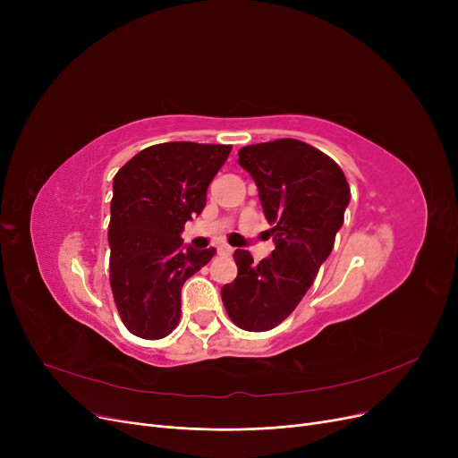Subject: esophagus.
I'll return each mask as SVG.
<instances>
[{
    "mask_svg": "<svg viewBox=\"0 0 458 458\" xmlns=\"http://www.w3.org/2000/svg\"><path fill=\"white\" fill-rule=\"evenodd\" d=\"M216 252L223 254V256H230L233 250H232V247H228V245H219V247H216Z\"/></svg>",
    "mask_w": 458,
    "mask_h": 458,
    "instance_id": "34e87169",
    "label": "esophagus"
}]
</instances>
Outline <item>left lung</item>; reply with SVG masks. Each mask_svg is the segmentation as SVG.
Listing matches in <instances>:
<instances>
[{"label":"left lung","instance_id":"1","mask_svg":"<svg viewBox=\"0 0 458 458\" xmlns=\"http://www.w3.org/2000/svg\"><path fill=\"white\" fill-rule=\"evenodd\" d=\"M239 165L252 176L275 250L254 263L237 249V276L221 290L230 319L243 330L280 325L314 284L344 226L351 200L345 174L334 159L297 139L250 144Z\"/></svg>","mask_w":458,"mask_h":458}]
</instances>
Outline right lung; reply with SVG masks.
Instances as JSON below:
<instances>
[{"label": "right lung", "instance_id": "right-lung-1", "mask_svg": "<svg viewBox=\"0 0 458 458\" xmlns=\"http://www.w3.org/2000/svg\"><path fill=\"white\" fill-rule=\"evenodd\" d=\"M230 144L163 142L133 156L113 180L109 280L120 319L144 340L171 334L182 314V285L215 249L183 245V225L200 215L208 185Z\"/></svg>", "mask_w": 458, "mask_h": 458}]
</instances>
